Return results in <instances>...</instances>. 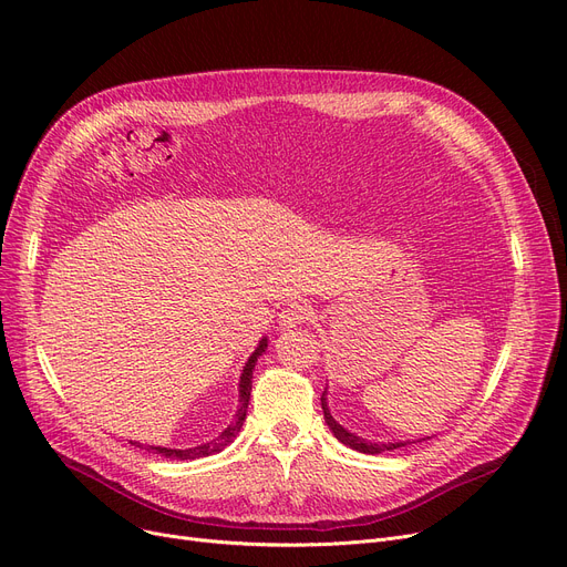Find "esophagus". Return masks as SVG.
<instances>
[{
	"instance_id": "1",
	"label": "esophagus",
	"mask_w": 567,
	"mask_h": 567,
	"mask_svg": "<svg viewBox=\"0 0 567 567\" xmlns=\"http://www.w3.org/2000/svg\"><path fill=\"white\" fill-rule=\"evenodd\" d=\"M310 317H312V308L308 303L291 301L280 312V326H282V329H293V326L308 323Z\"/></svg>"
}]
</instances>
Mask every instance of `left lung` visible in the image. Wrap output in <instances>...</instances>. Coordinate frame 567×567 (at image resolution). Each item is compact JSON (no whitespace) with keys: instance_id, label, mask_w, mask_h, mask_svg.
<instances>
[{"instance_id":"8db88e82","label":"left lung","mask_w":567,"mask_h":567,"mask_svg":"<svg viewBox=\"0 0 567 567\" xmlns=\"http://www.w3.org/2000/svg\"><path fill=\"white\" fill-rule=\"evenodd\" d=\"M321 409H323V419H326V423H329V427H331V432L336 434V439L342 441L344 445H349V449H353V451L368 453V455H379V453L395 451V449H402V445H406V441H404V443H402V441H400V443H368L365 439L347 432L342 425L336 423V419L331 415L329 404H326V391H323V395H321ZM423 441H425V439H423Z\"/></svg>"}]
</instances>
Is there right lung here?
Returning <instances> with one entry per match:
<instances>
[{
	"mask_svg": "<svg viewBox=\"0 0 567 567\" xmlns=\"http://www.w3.org/2000/svg\"><path fill=\"white\" fill-rule=\"evenodd\" d=\"M266 351V338L259 342V347L255 349V353L248 359L246 368H244V374H241V383H238V393H241V404H238V411H236V419L234 423L214 441L208 443H202V445H195V449H161V445H144V451L148 453H158L163 457H169V460H197V457H206V455H214V453H220L225 445H229L234 441V436L238 434V430H241L244 421H246V411H248V402H250V391H252V370H255V363L259 355Z\"/></svg>",
	"mask_w": 567,
	"mask_h": 567,
	"instance_id": "1",
	"label": "right lung"
}]
</instances>
